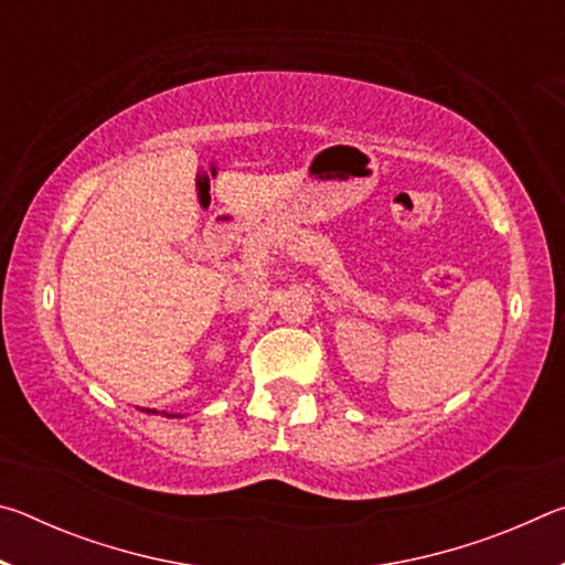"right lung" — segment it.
I'll return each mask as SVG.
<instances>
[{"label":"right lung","mask_w":565,"mask_h":565,"mask_svg":"<svg viewBox=\"0 0 565 565\" xmlns=\"http://www.w3.org/2000/svg\"><path fill=\"white\" fill-rule=\"evenodd\" d=\"M141 411H147V414H159L157 408H141ZM161 416H167V418H181V414H167V411H161Z\"/></svg>","instance_id":"add662e5"}]
</instances>
